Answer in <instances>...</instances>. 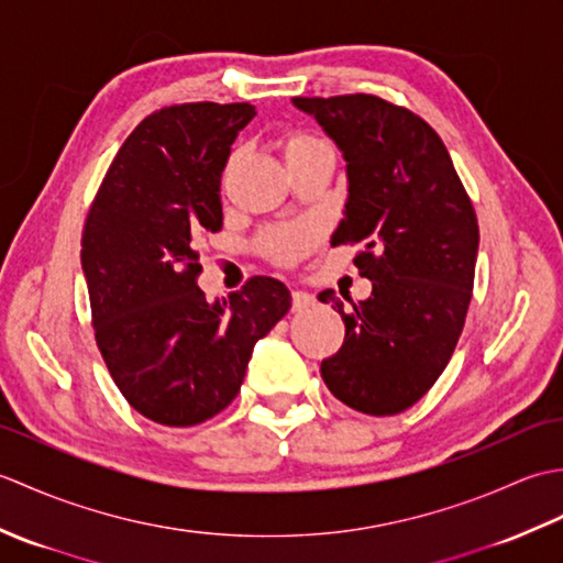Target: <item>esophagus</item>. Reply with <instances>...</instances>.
Masks as SVG:
<instances>
[{
    "mask_svg": "<svg viewBox=\"0 0 563 563\" xmlns=\"http://www.w3.org/2000/svg\"><path fill=\"white\" fill-rule=\"evenodd\" d=\"M314 305V295H309L305 290H292V309L295 312H302V309Z\"/></svg>",
    "mask_w": 563,
    "mask_h": 563,
    "instance_id": "esophagus-1",
    "label": "esophagus"
}]
</instances>
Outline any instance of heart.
<instances>
[{
	"label": "heart",
	"instance_id": "1",
	"mask_svg": "<svg viewBox=\"0 0 563 563\" xmlns=\"http://www.w3.org/2000/svg\"><path fill=\"white\" fill-rule=\"evenodd\" d=\"M317 147H324V142L319 137L302 133V130H290L280 137V152L285 164H295L302 159L305 154L314 152ZM312 244V232L305 230V227H278V230H271L263 234V251L273 258L283 263V266H290L297 258H300L305 251Z\"/></svg>",
	"mask_w": 563,
	"mask_h": 563
}]
</instances>
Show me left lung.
Listing matches in <instances>:
<instances>
[{
    "label": "left lung",
    "mask_w": 563,
    "mask_h": 563,
    "mask_svg": "<svg viewBox=\"0 0 563 563\" xmlns=\"http://www.w3.org/2000/svg\"><path fill=\"white\" fill-rule=\"evenodd\" d=\"M336 142L349 174L331 246L361 244L357 273L373 295L345 307L319 292L345 324L321 363L333 397L369 416L401 413L435 385L460 341L474 288L479 224L448 147L423 118L373 93L297 97Z\"/></svg>",
    "instance_id": "obj_1"
}]
</instances>
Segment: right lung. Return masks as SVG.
Wrapping results in <instances>:
<instances>
[{"label": "right lung", "mask_w": 563, "mask_h": 563, "mask_svg": "<svg viewBox=\"0 0 563 563\" xmlns=\"http://www.w3.org/2000/svg\"><path fill=\"white\" fill-rule=\"evenodd\" d=\"M251 103H181L147 115L118 150L81 234L91 324L128 404L188 428L232 404L290 290L256 275L230 302L198 288V239L222 230L220 178Z\"/></svg>", "instance_id": "right-lung-1"}]
</instances>
